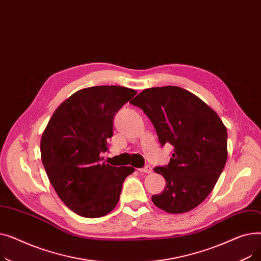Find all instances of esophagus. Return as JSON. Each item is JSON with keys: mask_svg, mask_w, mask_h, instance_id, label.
<instances>
[{"mask_svg": "<svg viewBox=\"0 0 261 261\" xmlns=\"http://www.w3.org/2000/svg\"><path fill=\"white\" fill-rule=\"evenodd\" d=\"M139 171L140 172H145V173H150V172L152 171V168H151V166H150V165H146L145 167L139 169Z\"/></svg>", "mask_w": 261, "mask_h": 261, "instance_id": "1", "label": "esophagus"}]
</instances>
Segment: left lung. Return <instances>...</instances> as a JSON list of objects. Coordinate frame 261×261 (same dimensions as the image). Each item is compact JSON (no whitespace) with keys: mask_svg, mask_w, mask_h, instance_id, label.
<instances>
[{"mask_svg":"<svg viewBox=\"0 0 261 261\" xmlns=\"http://www.w3.org/2000/svg\"><path fill=\"white\" fill-rule=\"evenodd\" d=\"M151 120L162 146L174 147L168 165L154 168L165 177L155 206L187 213L215 187L227 159V131L218 114L193 93L179 87L146 89L131 101Z\"/></svg>","mask_w":261,"mask_h":261,"instance_id":"1","label":"left lung"}]
</instances>
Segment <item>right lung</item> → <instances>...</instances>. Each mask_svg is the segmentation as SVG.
<instances>
[{"mask_svg":"<svg viewBox=\"0 0 261 261\" xmlns=\"http://www.w3.org/2000/svg\"><path fill=\"white\" fill-rule=\"evenodd\" d=\"M138 93L118 86L82 89L54 112L40 143L48 180L66 206L86 218L111 212L122 183L134 171L102 162L118 110Z\"/></svg>","mask_w":261,"mask_h":261,"instance_id":"obj_1","label":"right lung"}]
</instances>
